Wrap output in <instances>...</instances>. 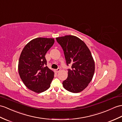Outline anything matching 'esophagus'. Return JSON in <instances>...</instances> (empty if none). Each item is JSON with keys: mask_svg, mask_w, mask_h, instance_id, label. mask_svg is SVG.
Segmentation results:
<instances>
[{"mask_svg": "<svg viewBox=\"0 0 122 122\" xmlns=\"http://www.w3.org/2000/svg\"><path fill=\"white\" fill-rule=\"evenodd\" d=\"M60 70H61V69H60V68H57V69H55V71L56 72H57H57H59V71H60Z\"/></svg>", "mask_w": 122, "mask_h": 122, "instance_id": "esophagus-1", "label": "esophagus"}]
</instances>
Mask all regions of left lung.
Segmentation results:
<instances>
[{
	"label": "left lung",
	"mask_w": 122,
	"mask_h": 122,
	"mask_svg": "<svg viewBox=\"0 0 122 122\" xmlns=\"http://www.w3.org/2000/svg\"><path fill=\"white\" fill-rule=\"evenodd\" d=\"M63 49L68 69V78L63 82L64 87L74 93L84 90L92 81L95 72V62L86 44L72 35L56 38Z\"/></svg>",
	"instance_id": "obj_1"
}]
</instances>
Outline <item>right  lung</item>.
<instances>
[{
  "mask_svg": "<svg viewBox=\"0 0 122 122\" xmlns=\"http://www.w3.org/2000/svg\"><path fill=\"white\" fill-rule=\"evenodd\" d=\"M54 43V38H35L26 44L20 54L18 65L20 78L27 87L36 93L47 90L54 78V73L46 66L45 57Z\"/></svg>",
  "mask_w": 122,
  "mask_h": 122,
  "instance_id": "add662e5",
  "label": "right lung"
}]
</instances>
